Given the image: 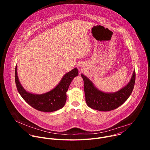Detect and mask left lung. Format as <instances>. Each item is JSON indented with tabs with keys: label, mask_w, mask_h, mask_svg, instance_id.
I'll return each mask as SVG.
<instances>
[{
	"label": "left lung",
	"mask_w": 150,
	"mask_h": 150,
	"mask_svg": "<svg viewBox=\"0 0 150 150\" xmlns=\"http://www.w3.org/2000/svg\"><path fill=\"white\" fill-rule=\"evenodd\" d=\"M83 80L85 101L89 108L102 112L114 110L124 103L131 96L135 82L134 71L131 80L124 87L115 93H105L96 87L93 82L81 74Z\"/></svg>",
	"instance_id": "8db88e82"
}]
</instances>
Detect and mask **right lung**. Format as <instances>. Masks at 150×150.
<instances>
[{
    "label": "right lung",
    "instance_id": "obj_1",
    "mask_svg": "<svg viewBox=\"0 0 150 150\" xmlns=\"http://www.w3.org/2000/svg\"><path fill=\"white\" fill-rule=\"evenodd\" d=\"M78 75V71L75 68L64 75L56 86L44 94H37L27 91L21 84L17 73V66L15 71V79L17 90L23 98L35 109L45 112H52L62 109L67 101V92L73 79Z\"/></svg>",
    "mask_w": 150,
    "mask_h": 150
}]
</instances>
